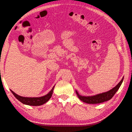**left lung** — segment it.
Here are the masks:
<instances>
[{
    "instance_id": "obj_1",
    "label": "left lung",
    "mask_w": 132,
    "mask_h": 132,
    "mask_svg": "<svg viewBox=\"0 0 132 132\" xmlns=\"http://www.w3.org/2000/svg\"><path fill=\"white\" fill-rule=\"evenodd\" d=\"M123 78L124 77H123L122 80H120V82L116 86L111 90H110L106 92L100 93L98 94V95L91 96H84L80 95L78 93V92H77V90H76V93L77 96H78V97L79 98V99L81 100L82 102H85V103L89 104H97L103 103L104 102H106L112 99L113 96L114 95V94L116 93V92L118 90L119 87H120V86L123 82Z\"/></svg>"
}]
</instances>
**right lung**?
Masks as SVG:
<instances>
[{
	"mask_svg": "<svg viewBox=\"0 0 132 132\" xmlns=\"http://www.w3.org/2000/svg\"><path fill=\"white\" fill-rule=\"evenodd\" d=\"M55 87V86L53 87V88L52 89L51 91L48 93L47 95H46L43 96H41V97H23L17 95L10 90V91L12 92V93H13V95L14 96L16 99L18 100H19L20 102H22L23 104H26V105L29 106H40L42 104L46 103L47 102L49 101V100L51 99L52 97V94H53V89Z\"/></svg>",
	"mask_w": 132,
	"mask_h": 132,
	"instance_id": "add662e5",
	"label": "right lung"
}]
</instances>
